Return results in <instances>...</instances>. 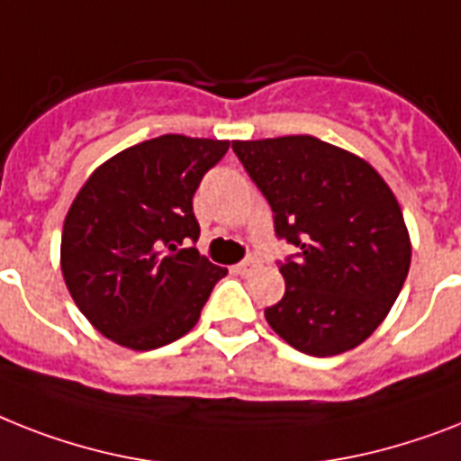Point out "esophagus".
I'll use <instances>...</instances> for the list:
<instances>
[{
  "label": "esophagus",
  "mask_w": 461,
  "mask_h": 461,
  "mask_svg": "<svg viewBox=\"0 0 461 461\" xmlns=\"http://www.w3.org/2000/svg\"><path fill=\"white\" fill-rule=\"evenodd\" d=\"M256 267H260V258L249 256V258H243L241 263L237 265V272L239 275H249V272H253Z\"/></svg>",
  "instance_id": "esophagus-1"
}]
</instances>
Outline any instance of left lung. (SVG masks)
Instances as JSON below:
<instances>
[{
  "mask_svg": "<svg viewBox=\"0 0 461 461\" xmlns=\"http://www.w3.org/2000/svg\"><path fill=\"white\" fill-rule=\"evenodd\" d=\"M298 253L279 260L286 294L265 320L289 346L329 357L360 346L386 320L410 272L398 201L369 163L295 134L231 141Z\"/></svg>",
  "mask_w": 461,
  "mask_h": 461,
  "instance_id": "obj_1",
  "label": "left lung"
}]
</instances>
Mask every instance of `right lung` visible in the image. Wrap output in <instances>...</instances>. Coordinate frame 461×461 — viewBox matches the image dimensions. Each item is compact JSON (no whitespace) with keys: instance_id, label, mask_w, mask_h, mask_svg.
Segmentation results:
<instances>
[{"instance_id":"obj_1","label":"right lung","mask_w":461,"mask_h":461,"mask_svg":"<svg viewBox=\"0 0 461 461\" xmlns=\"http://www.w3.org/2000/svg\"><path fill=\"white\" fill-rule=\"evenodd\" d=\"M230 141L163 134L92 172L70 205L61 269L96 331L132 350L167 346L201 317L227 269L196 250L194 194Z\"/></svg>"}]
</instances>
